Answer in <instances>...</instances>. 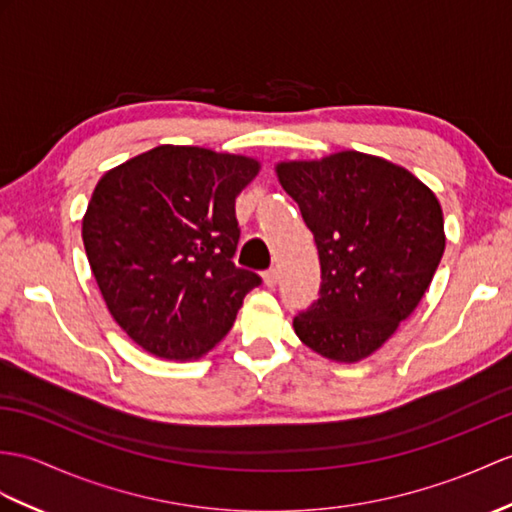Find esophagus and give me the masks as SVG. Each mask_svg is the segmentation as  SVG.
I'll return each mask as SVG.
<instances>
[{"label": "esophagus", "mask_w": 512, "mask_h": 512, "mask_svg": "<svg viewBox=\"0 0 512 512\" xmlns=\"http://www.w3.org/2000/svg\"><path fill=\"white\" fill-rule=\"evenodd\" d=\"M277 281H279V272L275 268H270V270L264 272V283L268 285V288H275Z\"/></svg>", "instance_id": "obj_1"}]
</instances>
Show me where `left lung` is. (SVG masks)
Listing matches in <instances>:
<instances>
[{"instance_id": "1", "label": "left lung", "mask_w": 512, "mask_h": 512, "mask_svg": "<svg viewBox=\"0 0 512 512\" xmlns=\"http://www.w3.org/2000/svg\"><path fill=\"white\" fill-rule=\"evenodd\" d=\"M281 187L314 233L320 296L294 316L305 347L353 364L395 334L445 253L441 202L401 165L342 150L277 163Z\"/></svg>"}]
</instances>
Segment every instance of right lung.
<instances>
[{
	"instance_id": "obj_1",
	"label": "right lung",
	"mask_w": 512,
	"mask_h": 512,
	"mask_svg": "<svg viewBox=\"0 0 512 512\" xmlns=\"http://www.w3.org/2000/svg\"><path fill=\"white\" fill-rule=\"evenodd\" d=\"M259 172L244 154L157 146L106 172L82 242L115 323L163 360H196L229 334L261 283L237 268L235 198Z\"/></svg>"
}]
</instances>
